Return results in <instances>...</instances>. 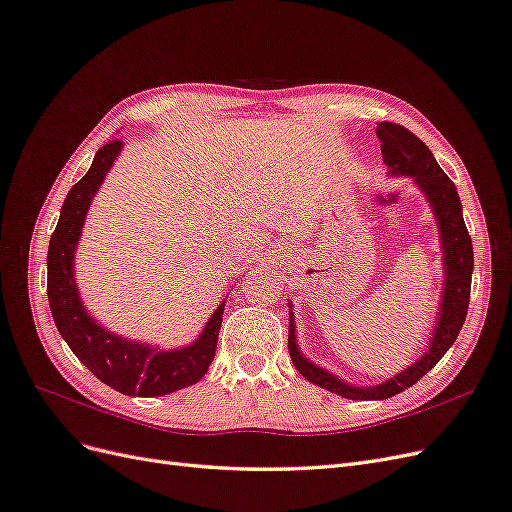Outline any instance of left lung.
Returning <instances> with one entry per match:
<instances>
[{"mask_svg":"<svg viewBox=\"0 0 512 512\" xmlns=\"http://www.w3.org/2000/svg\"><path fill=\"white\" fill-rule=\"evenodd\" d=\"M376 134L382 143V158L386 166L391 168V173L414 177L418 188H421L429 198L431 209L436 213L438 226H440L446 284H444L442 305L438 312L440 318L436 324V333L431 337V344L425 356H421V359H418L412 367L404 369L395 378L386 380L384 384L371 386V389H356L352 384L337 380L333 374H329V371L309 363L297 348L294 324L290 322L288 350H290V359L294 367L299 369V374L309 382L322 386V389L342 395L346 399L393 397L401 391L410 389L414 382H418L427 374V371H431V367L442 359L446 350L455 344L463 322H466L468 303H470V286H472V269H474L472 239L468 235L466 222H463L457 188L440 168L436 158H433L429 147L421 141V138L414 136L408 128L391 121H380Z\"/></svg>","mask_w":512,"mask_h":512,"instance_id":"obj_1","label":"left lung"}]
</instances>
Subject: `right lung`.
Listing matches in <instances>:
<instances>
[{"mask_svg": "<svg viewBox=\"0 0 512 512\" xmlns=\"http://www.w3.org/2000/svg\"><path fill=\"white\" fill-rule=\"evenodd\" d=\"M119 151V138L102 145L87 175L79 183H74L68 192L57 228L51 235L49 256H46V269H49L46 294H49L57 331L91 374L123 395L158 397L196 384L207 374L215 348H218L224 303L215 309L205 331L198 335L192 346L170 352H160L158 348L121 339L119 335L102 329L85 312L79 288L74 284V252L91 198L98 192Z\"/></svg>", "mask_w": 512, "mask_h": 512, "instance_id": "1", "label": "right lung"}]
</instances>
